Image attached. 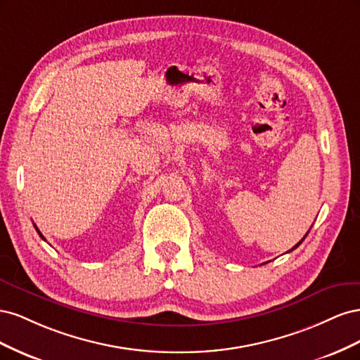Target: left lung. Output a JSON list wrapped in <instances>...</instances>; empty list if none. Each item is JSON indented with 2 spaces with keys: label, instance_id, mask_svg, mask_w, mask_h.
Returning <instances> with one entry per match:
<instances>
[{
  "label": "left lung",
  "instance_id": "obj_1",
  "mask_svg": "<svg viewBox=\"0 0 360 360\" xmlns=\"http://www.w3.org/2000/svg\"><path fill=\"white\" fill-rule=\"evenodd\" d=\"M307 236H308V233H307ZM307 236H304V237H307ZM304 237H303V238H302V240H300V242H299V243H297V245H296V246H294V248H291V250H294V249H296V248H297V246H299V245H300V243H302V242H303V240H304Z\"/></svg>",
  "mask_w": 360,
  "mask_h": 360
}]
</instances>
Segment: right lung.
I'll return each instance as SVG.
<instances>
[{"label":"right lung","instance_id":"right-lung-1","mask_svg":"<svg viewBox=\"0 0 360 360\" xmlns=\"http://www.w3.org/2000/svg\"><path fill=\"white\" fill-rule=\"evenodd\" d=\"M34 226H36V225H34ZM36 230H37V226H36ZM37 233H39V236H40V237H41V238H43V240H45V237H43V236H41V233H40V231H39V230H37Z\"/></svg>","mask_w":360,"mask_h":360}]
</instances>
